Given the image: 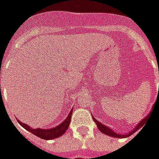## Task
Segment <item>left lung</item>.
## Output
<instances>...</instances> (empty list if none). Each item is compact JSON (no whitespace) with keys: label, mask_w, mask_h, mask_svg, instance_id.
Here are the masks:
<instances>
[{"label":"left lung","mask_w":159,"mask_h":159,"mask_svg":"<svg viewBox=\"0 0 159 159\" xmlns=\"http://www.w3.org/2000/svg\"><path fill=\"white\" fill-rule=\"evenodd\" d=\"M152 108H153V107H152ZM151 112H152V111H151ZM151 112L148 114V115H147V117H144L143 119L141 120L140 123H138L136 126L134 128L133 130H131L129 133H127V134L117 133V132H115L113 129H111V128L106 126L105 124L101 123L100 122H99V121H97V120L95 119V118H94L93 117H93V121L95 122L97 127H98V129H99V130H100L101 133L105 134H107V135H108V136L114 137V138H125V137H129V136H130V135H132V134H133L134 132H136L137 130H139L140 128H142L144 125V123H145V122L147 121V118H149V117H150Z\"/></svg>","instance_id":"obj_1"}]
</instances>
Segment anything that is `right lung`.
<instances>
[{
  "label": "right lung",
  "mask_w": 159,
  "mask_h": 159,
  "mask_svg": "<svg viewBox=\"0 0 159 159\" xmlns=\"http://www.w3.org/2000/svg\"><path fill=\"white\" fill-rule=\"evenodd\" d=\"M73 109L70 110V112L69 115L67 116L66 119L63 121L62 123L59 124L58 126L53 127L52 129H32L26 123H24L22 122H20L19 119H17V121L19 122V123L21 126L25 129L26 130H28L29 132L32 133L33 134H35L37 137H39L41 139H44V140H52V139H55V138H59L62 134L66 133V131L68 129V127L70 123V118H71V114H72Z\"/></svg>",
  "instance_id": "obj_1"
}]
</instances>
